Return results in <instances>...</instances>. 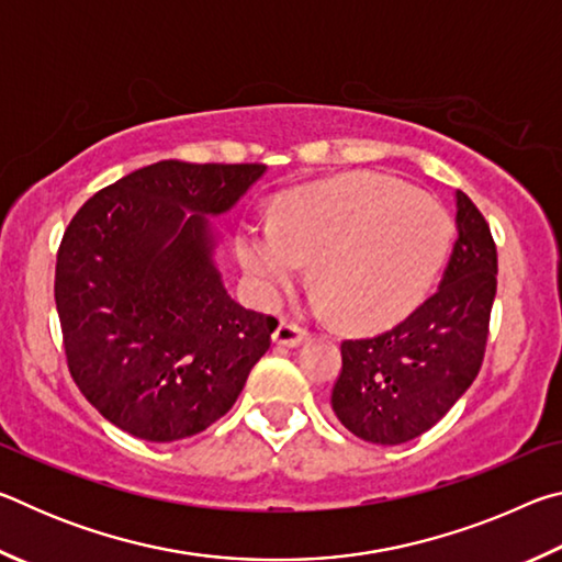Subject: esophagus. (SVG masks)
Here are the masks:
<instances>
[{"label": "esophagus", "mask_w": 562, "mask_h": 562, "mask_svg": "<svg viewBox=\"0 0 562 562\" xmlns=\"http://www.w3.org/2000/svg\"><path fill=\"white\" fill-rule=\"evenodd\" d=\"M304 339H307V331L297 325H292L288 319H282L278 329L272 331V341L280 347H300Z\"/></svg>", "instance_id": "esophagus-1"}]
</instances>
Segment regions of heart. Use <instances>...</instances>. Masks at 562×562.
Masks as SVG:
<instances>
[{
    "label": "heart",
    "instance_id": "b5f03b06",
    "mask_svg": "<svg viewBox=\"0 0 562 562\" xmlns=\"http://www.w3.org/2000/svg\"><path fill=\"white\" fill-rule=\"evenodd\" d=\"M451 235L436 198L389 176L347 173L284 195L272 221L245 217L235 252L262 302L315 258L317 307L355 329H382L418 307Z\"/></svg>",
    "mask_w": 562,
    "mask_h": 562
}]
</instances>
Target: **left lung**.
Instances as JSON below:
<instances>
[{
	"label": "left lung",
	"mask_w": 562,
	"mask_h": 562,
	"mask_svg": "<svg viewBox=\"0 0 562 562\" xmlns=\"http://www.w3.org/2000/svg\"><path fill=\"white\" fill-rule=\"evenodd\" d=\"M456 231L451 260L429 300L382 335L341 341L331 408L369 443L396 446L429 431L479 374L498 258L486 217L461 190Z\"/></svg>",
	"instance_id": "1"
}]
</instances>
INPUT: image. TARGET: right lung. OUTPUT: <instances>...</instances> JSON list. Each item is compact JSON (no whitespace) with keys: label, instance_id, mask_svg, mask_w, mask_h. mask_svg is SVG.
<instances>
[{"label":"right lung","instance_id":"1","mask_svg":"<svg viewBox=\"0 0 562 562\" xmlns=\"http://www.w3.org/2000/svg\"><path fill=\"white\" fill-rule=\"evenodd\" d=\"M265 170L158 160L99 190L66 227L54 297L69 372L136 439L205 431L270 349L278 319L227 294L211 225Z\"/></svg>","mask_w":562,"mask_h":562}]
</instances>
